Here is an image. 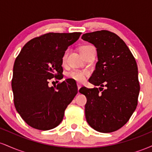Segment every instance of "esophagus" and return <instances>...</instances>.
Here are the masks:
<instances>
[{"label": "esophagus", "mask_w": 152, "mask_h": 152, "mask_svg": "<svg viewBox=\"0 0 152 152\" xmlns=\"http://www.w3.org/2000/svg\"><path fill=\"white\" fill-rule=\"evenodd\" d=\"M77 87H78V91H79L80 88H81V85L80 84V83H77Z\"/></svg>", "instance_id": "esophagus-1"}]
</instances>
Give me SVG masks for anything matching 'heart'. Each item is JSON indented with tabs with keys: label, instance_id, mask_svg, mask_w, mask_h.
Instances as JSON below:
<instances>
[{
	"label": "heart",
	"instance_id": "obj_1",
	"mask_svg": "<svg viewBox=\"0 0 152 152\" xmlns=\"http://www.w3.org/2000/svg\"><path fill=\"white\" fill-rule=\"evenodd\" d=\"M91 46H83L80 48V53L82 54L84 51L88 49V48H91ZM69 53V50L67 49L63 54L62 56V63L63 64H66L67 61L68 56ZM89 76V72L87 71H78V70H74L71 71L67 74V76L69 78L74 80V81L78 82H83L86 80V78Z\"/></svg>",
	"mask_w": 152,
	"mask_h": 152
}]
</instances>
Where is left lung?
Returning a JSON list of instances; mask_svg holds the SVG:
<instances>
[{
	"label": "left lung",
	"instance_id": "8db88e82",
	"mask_svg": "<svg viewBox=\"0 0 152 152\" xmlns=\"http://www.w3.org/2000/svg\"><path fill=\"white\" fill-rule=\"evenodd\" d=\"M81 38L96 48L98 61L89 82L101 86L79 90L87 99L86 121L97 132H115L126 124L137 106L140 85L137 62L124 41L114 33L94 31Z\"/></svg>",
	"mask_w": 152,
	"mask_h": 152
}]
</instances>
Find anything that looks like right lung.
Wrapping results in <instances>:
<instances>
[{
	"mask_svg": "<svg viewBox=\"0 0 152 152\" xmlns=\"http://www.w3.org/2000/svg\"><path fill=\"white\" fill-rule=\"evenodd\" d=\"M81 34H43L26 43L15 58L11 81L13 102L21 118L33 128L46 131L56 127L77 94V86L69 79L54 87L48 83L61 78L63 54Z\"/></svg>",
	"mask_w": 152,
	"mask_h": 152,
	"instance_id": "obj_1",
	"label": "right lung"
}]
</instances>
